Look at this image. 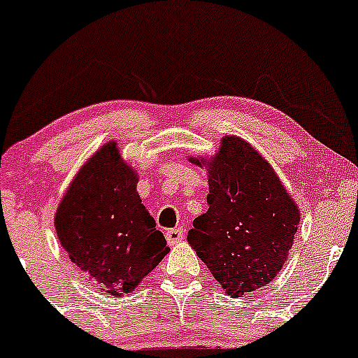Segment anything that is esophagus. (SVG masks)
Masks as SVG:
<instances>
[{"label": "esophagus", "mask_w": 358, "mask_h": 358, "mask_svg": "<svg viewBox=\"0 0 358 358\" xmlns=\"http://www.w3.org/2000/svg\"><path fill=\"white\" fill-rule=\"evenodd\" d=\"M185 237V229L183 227H176V229H170V231H166V241L170 245H175L178 244L180 241H182Z\"/></svg>", "instance_id": "esophagus-1"}]
</instances>
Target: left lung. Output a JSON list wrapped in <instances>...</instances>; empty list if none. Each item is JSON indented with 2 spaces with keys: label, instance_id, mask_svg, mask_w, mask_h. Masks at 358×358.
Wrapping results in <instances>:
<instances>
[{
  "label": "left lung",
  "instance_id": "left-lung-1",
  "mask_svg": "<svg viewBox=\"0 0 358 358\" xmlns=\"http://www.w3.org/2000/svg\"><path fill=\"white\" fill-rule=\"evenodd\" d=\"M208 210L193 220L188 244L229 296H242L278 276L293 248L299 210L271 165L249 143L222 138L210 159Z\"/></svg>",
  "mask_w": 358,
  "mask_h": 358
}]
</instances>
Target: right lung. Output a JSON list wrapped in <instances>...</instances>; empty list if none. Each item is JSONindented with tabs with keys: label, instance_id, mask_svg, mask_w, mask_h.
<instances>
[{
	"label": "right lung",
	"instance_id": "obj_1",
	"mask_svg": "<svg viewBox=\"0 0 358 358\" xmlns=\"http://www.w3.org/2000/svg\"><path fill=\"white\" fill-rule=\"evenodd\" d=\"M110 141L80 168L55 213L62 248L110 296L131 293L170 249Z\"/></svg>",
	"mask_w": 358,
	"mask_h": 358
}]
</instances>
